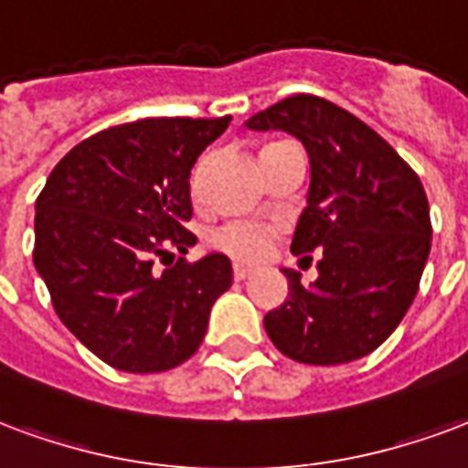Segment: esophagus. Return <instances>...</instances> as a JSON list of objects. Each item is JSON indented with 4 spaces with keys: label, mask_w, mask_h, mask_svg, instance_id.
Here are the masks:
<instances>
[{
    "label": "esophagus",
    "mask_w": 468,
    "mask_h": 468,
    "mask_svg": "<svg viewBox=\"0 0 468 468\" xmlns=\"http://www.w3.org/2000/svg\"><path fill=\"white\" fill-rule=\"evenodd\" d=\"M233 275H235V280L250 278L252 268H250V265H240V262H238V265H235V268H233Z\"/></svg>",
    "instance_id": "esophagus-1"
}]
</instances>
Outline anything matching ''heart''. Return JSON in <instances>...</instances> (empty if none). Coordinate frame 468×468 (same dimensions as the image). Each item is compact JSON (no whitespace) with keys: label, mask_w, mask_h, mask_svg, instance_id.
<instances>
[{"label":"heart","mask_w":468,"mask_h":468,"mask_svg":"<svg viewBox=\"0 0 468 468\" xmlns=\"http://www.w3.org/2000/svg\"><path fill=\"white\" fill-rule=\"evenodd\" d=\"M272 228L258 223H230L218 230L213 243L238 261H261L268 255Z\"/></svg>","instance_id":"obj_1"}]
</instances>
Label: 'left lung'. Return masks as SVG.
Masks as SVG:
<instances>
[{
	"instance_id": "obj_1",
	"label": "left lung",
	"mask_w": 468,
	"mask_h": 468,
	"mask_svg": "<svg viewBox=\"0 0 468 468\" xmlns=\"http://www.w3.org/2000/svg\"><path fill=\"white\" fill-rule=\"evenodd\" d=\"M245 126L303 141L310 190L290 250L322 252L310 287L297 270H282L290 295L265 314L268 337L303 365H345L375 352L414 303L431 248L419 176L365 121L313 93L282 99Z\"/></svg>"
}]
</instances>
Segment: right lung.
<instances>
[{
  "label": "right lung",
  "mask_w": 468,
  "mask_h": 468,
  "mask_svg": "<svg viewBox=\"0 0 468 468\" xmlns=\"http://www.w3.org/2000/svg\"><path fill=\"white\" fill-rule=\"evenodd\" d=\"M228 123L176 116L106 128L58 161L37 198L34 265L58 320L121 372H165L193 357L210 307L233 285L220 252L183 258L198 240L186 228L190 168Z\"/></svg>",
  "instance_id": "1"
}]
</instances>
